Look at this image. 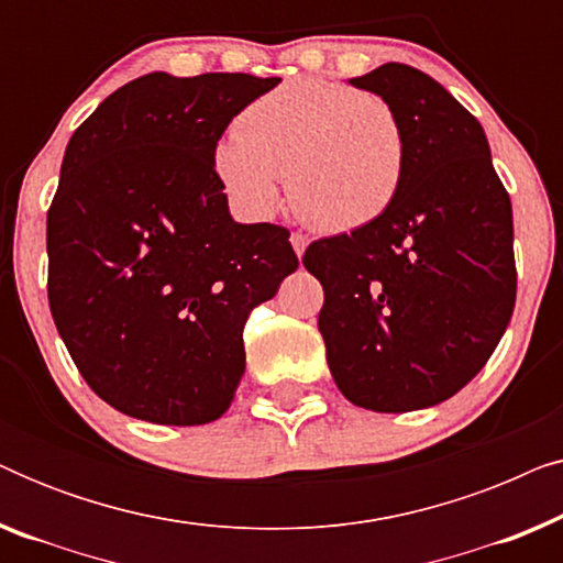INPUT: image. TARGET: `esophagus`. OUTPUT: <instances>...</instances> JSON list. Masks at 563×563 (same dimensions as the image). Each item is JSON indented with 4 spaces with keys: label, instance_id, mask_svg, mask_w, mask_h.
Masks as SVG:
<instances>
[{
    "label": "esophagus",
    "instance_id": "1",
    "mask_svg": "<svg viewBox=\"0 0 563 563\" xmlns=\"http://www.w3.org/2000/svg\"><path fill=\"white\" fill-rule=\"evenodd\" d=\"M289 241H291V249H295L297 256H302L305 249H307V243H310V241H307V235L299 233V230H297V233H291Z\"/></svg>",
    "mask_w": 563,
    "mask_h": 563
}]
</instances>
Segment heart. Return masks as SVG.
Listing matches in <instances>:
<instances>
[{
    "instance_id": "b5f03b06",
    "label": "heart",
    "mask_w": 563,
    "mask_h": 563,
    "mask_svg": "<svg viewBox=\"0 0 563 563\" xmlns=\"http://www.w3.org/2000/svg\"><path fill=\"white\" fill-rule=\"evenodd\" d=\"M230 202L251 218L279 205L282 174L295 210L322 233L372 225L405 187L410 135L379 95L341 81L291 79L245 107L212 156Z\"/></svg>"
}]
</instances>
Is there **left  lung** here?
Returning <instances> with one entry per match:
<instances>
[{"mask_svg": "<svg viewBox=\"0 0 563 563\" xmlns=\"http://www.w3.org/2000/svg\"><path fill=\"white\" fill-rule=\"evenodd\" d=\"M351 84L402 114L407 179L379 220L310 243L302 264L325 291L318 328L338 389L410 412L466 387L512 318V205L479 120L435 79L384 64Z\"/></svg>", "mask_w": 563, "mask_h": 563, "instance_id": "left-lung-1", "label": "left lung"}]
</instances>
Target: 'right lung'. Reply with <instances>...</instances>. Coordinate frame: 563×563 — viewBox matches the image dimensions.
<instances>
[{
	"label": "right lung",
	"instance_id": "1",
	"mask_svg": "<svg viewBox=\"0 0 563 563\" xmlns=\"http://www.w3.org/2000/svg\"><path fill=\"white\" fill-rule=\"evenodd\" d=\"M279 79L145 74L66 145L48 207V305L95 395L130 418L205 426L233 402L243 328L299 266L289 230L241 225L212 156Z\"/></svg>",
	"mask_w": 563,
	"mask_h": 563
}]
</instances>
